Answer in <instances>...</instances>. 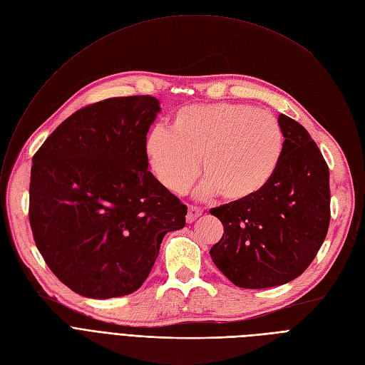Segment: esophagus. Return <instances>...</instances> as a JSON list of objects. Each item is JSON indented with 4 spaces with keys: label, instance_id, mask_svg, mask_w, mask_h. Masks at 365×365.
Listing matches in <instances>:
<instances>
[{
    "label": "esophagus",
    "instance_id": "34e87169",
    "mask_svg": "<svg viewBox=\"0 0 365 365\" xmlns=\"http://www.w3.org/2000/svg\"><path fill=\"white\" fill-rule=\"evenodd\" d=\"M200 215H202V210H200V207L190 205V206H188V212H187V222L196 221Z\"/></svg>",
    "mask_w": 365,
    "mask_h": 365
}]
</instances>
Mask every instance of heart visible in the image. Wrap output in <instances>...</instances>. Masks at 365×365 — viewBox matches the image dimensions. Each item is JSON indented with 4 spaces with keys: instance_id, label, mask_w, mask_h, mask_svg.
Masks as SVG:
<instances>
[{
    "instance_id": "1",
    "label": "heart",
    "mask_w": 365,
    "mask_h": 365,
    "mask_svg": "<svg viewBox=\"0 0 365 365\" xmlns=\"http://www.w3.org/2000/svg\"><path fill=\"white\" fill-rule=\"evenodd\" d=\"M145 151L170 192L185 193L202 160V197L220 193L227 202H247L272 181L284 154V132L269 111L245 103H203L178 110L169 130L153 128Z\"/></svg>"
}]
</instances>
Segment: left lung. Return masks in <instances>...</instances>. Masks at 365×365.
<instances>
[{
  "label": "left lung",
  "mask_w": 365,
  "mask_h": 365,
  "mask_svg": "<svg viewBox=\"0 0 365 365\" xmlns=\"http://www.w3.org/2000/svg\"><path fill=\"white\" fill-rule=\"evenodd\" d=\"M284 154L272 181L247 202L212 207L224 235L210 254L240 288H270L314 262L329 225V170L309 132L279 114Z\"/></svg>",
  "instance_id": "left-lung-1"
}]
</instances>
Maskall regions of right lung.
Masks as SVG:
<instances>
[{
	"instance_id": "right-lung-1",
	"label": "right lung",
	"mask_w": 365,
	"mask_h": 365,
	"mask_svg": "<svg viewBox=\"0 0 365 365\" xmlns=\"http://www.w3.org/2000/svg\"><path fill=\"white\" fill-rule=\"evenodd\" d=\"M148 96L110 98L69 115L34 154L29 222L58 279L89 299L136 291L187 206L148 170Z\"/></svg>"
}]
</instances>
